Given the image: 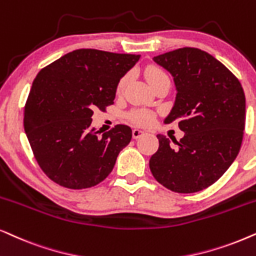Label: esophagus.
I'll return each mask as SVG.
<instances>
[{
  "label": "esophagus",
  "instance_id": "34e87169",
  "mask_svg": "<svg viewBox=\"0 0 256 256\" xmlns=\"http://www.w3.org/2000/svg\"><path fill=\"white\" fill-rule=\"evenodd\" d=\"M144 134V132L140 130V129H132V138H141V136Z\"/></svg>",
  "mask_w": 256,
  "mask_h": 256
}]
</instances>
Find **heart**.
I'll use <instances>...</instances> for the list:
<instances>
[{"label":"heart","instance_id":"obj_1","mask_svg":"<svg viewBox=\"0 0 256 256\" xmlns=\"http://www.w3.org/2000/svg\"><path fill=\"white\" fill-rule=\"evenodd\" d=\"M164 76L167 75L158 68L149 67L147 70H146V78H147L149 84L155 82L158 78H164ZM128 78V75H124V78L120 80V82H118V92H122V89L126 87V84H127ZM129 118H130V120L138 126H148L152 124V120H154V116H152V112L147 110V109H136V110H134L130 115H129Z\"/></svg>","mask_w":256,"mask_h":256}]
</instances>
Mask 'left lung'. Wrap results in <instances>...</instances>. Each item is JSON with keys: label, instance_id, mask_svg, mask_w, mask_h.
<instances>
[{"label": "left lung", "instance_id": "left-lung-1", "mask_svg": "<svg viewBox=\"0 0 256 256\" xmlns=\"http://www.w3.org/2000/svg\"><path fill=\"white\" fill-rule=\"evenodd\" d=\"M174 78L176 98L164 124L178 120L180 142L156 135L149 160L152 176L176 193H195L216 182L230 167L244 138L246 98L240 81L222 63L198 48L155 56Z\"/></svg>", "mask_w": 256, "mask_h": 256}]
</instances>
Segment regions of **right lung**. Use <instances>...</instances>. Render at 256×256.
I'll return each instance as SVG.
<instances>
[{
    "instance_id": "obj_1",
    "label": "right lung",
    "mask_w": 256,
    "mask_h": 256,
    "mask_svg": "<svg viewBox=\"0 0 256 256\" xmlns=\"http://www.w3.org/2000/svg\"><path fill=\"white\" fill-rule=\"evenodd\" d=\"M140 55L78 49L41 69L24 107V130L44 174L62 187L84 189L110 174L132 129L92 128V110L114 104L118 82Z\"/></svg>"
}]
</instances>
